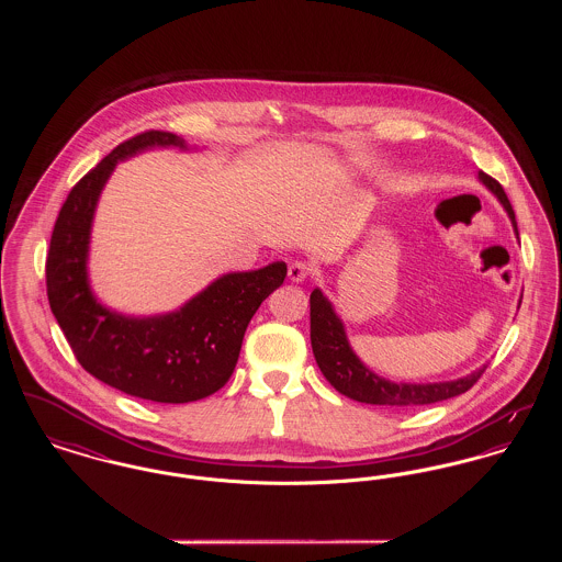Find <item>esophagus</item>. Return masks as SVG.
<instances>
[{"label": "esophagus", "mask_w": 562, "mask_h": 562, "mask_svg": "<svg viewBox=\"0 0 562 562\" xmlns=\"http://www.w3.org/2000/svg\"><path fill=\"white\" fill-rule=\"evenodd\" d=\"M310 273H312V268H310L305 261H293V263L289 266V278H291L293 282H303Z\"/></svg>", "instance_id": "1"}]
</instances>
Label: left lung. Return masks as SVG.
<instances>
[{"label": "left lung", "mask_w": 562, "mask_h": 562, "mask_svg": "<svg viewBox=\"0 0 562 562\" xmlns=\"http://www.w3.org/2000/svg\"><path fill=\"white\" fill-rule=\"evenodd\" d=\"M479 177L482 183L499 198V202L508 211L509 218L514 223V232L518 236L516 216L512 211L506 191L493 177L484 172ZM310 328H312L310 330L312 349L322 374L339 394L348 396L351 401L385 404V406H422V404L449 401L468 392L486 371V367H482L468 376H461L454 381H442V383H394L383 376H376L356 358V353L349 348L344 324L337 318L330 303L318 289L310 296Z\"/></svg>", "instance_id": "left-lung-1"}]
</instances>
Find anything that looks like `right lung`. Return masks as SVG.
<instances>
[{
    "mask_svg": "<svg viewBox=\"0 0 562 562\" xmlns=\"http://www.w3.org/2000/svg\"><path fill=\"white\" fill-rule=\"evenodd\" d=\"M156 145L186 147L177 134H134L69 191L54 223L46 291L54 318L83 371L128 396L181 404L206 398L229 381L246 326L284 282L286 263L227 273L179 312L156 318H126L97 303L86 276L97 200L117 160Z\"/></svg>",
    "mask_w": 562,
    "mask_h": 562,
    "instance_id": "obj_1",
    "label": "right lung"
}]
</instances>
